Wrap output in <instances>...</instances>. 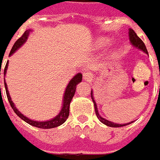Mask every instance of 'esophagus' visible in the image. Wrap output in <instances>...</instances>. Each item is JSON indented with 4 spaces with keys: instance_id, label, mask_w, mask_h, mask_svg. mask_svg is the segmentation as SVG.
<instances>
[{
    "instance_id": "obj_1",
    "label": "esophagus",
    "mask_w": 160,
    "mask_h": 160,
    "mask_svg": "<svg viewBox=\"0 0 160 160\" xmlns=\"http://www.w3.org/2000/svg\"><path fill=\"white\" fill-rule=\"evenodd\" d=\"M82 76H83V80L85 82H91V80H92V78H93L92 74L90 73V72H87V71L86 72H83Z\"/></svg>"
}]
</instances>
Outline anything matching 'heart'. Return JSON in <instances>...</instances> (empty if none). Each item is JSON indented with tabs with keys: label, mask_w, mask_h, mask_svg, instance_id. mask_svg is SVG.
Instances as JSON below:
<instances>
[{
	"label": "heart",
	"mask_w": 160,
	"mask_h": 160,
	"mask_svg": "<svg viewBox=\"0 0 160 160\" xmlns=\"http://www.w3.org/2000/svg\"><path fill=\"white\" fill-rule=\"evenodd\" d=\"M110 42H111V39H109L108 37H101L97 41L95 48L98 50H103L110 44Z\"/></svg>",
	"instance_id": "obj_1"
}]
</instances>
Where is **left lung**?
Segmentation results:
<instances>
[{"instance_id": "obj_1", "label": "left lung", "mask_w": 160, "mask_h": 160, "mask_svg": "<svg viewBox=\"0 0 160 160\" xmlns=\"http://www.w3.org/2000/svg\"><path fill=\"white\" fill-rule=\"evenodd\" d=\"M129 40H130V42L131 44L132 45L134 48H137L138 49L142 50L143 52L145 53L148 55V52H147V49H146V47H145V43L143 42V41L141 40L140 38L137 36V34L135 33V31L133 30L132 28H129ZM91 98H92V101H93V103H94V107H95V112H96V115L98 117V118L99 119V121L101 123H103V124L107 125V126H110V127H122V126H125V125H128V124H132L134 121H131L129 123H126V124H117V123H114V122H112V121H109L106 118H103L102 116L99 114L98 110V105H97V103L95 101L94 98V92L91 90Z\"/></svg>"}]
</instances>
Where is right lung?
<instances>
[{
	"label": "right lung",
	"instance_id": "right-lung-1",
	"mask_svg": "<svg viewBox=\"0 0 160 160\" xmlns=\"http://www.w3.org/2000/svg\"><path fill=\"white\" fill-rule=\"evenodd\" d=\"M32 32V29H28L24 32L22 37H20L18 40L15 42V44L13 46V48L11 49L10 53H9V57H11L15 51H17L22 46L25 42L28 40V37L29 36V33ZM8 61L7 62V64L5 66L4 69V85H5V89H6V93L8 102L10 103L11 107L14 110V112H15V114L19 117L20 118H22L23 121H25L26 123L28 124H30L32 126H35L37 128L41 129H51L57 127L59 125L62 124L65 122L69 114V104L70 102L73 98L75 92H76V89H77V85L79 82H82V75L81 73H78L77 75H75L72 79H70V81L66 86L65 91L63 94V98H62V109L60 110V112L57 114L56 117H54L53 118L47 121H36V120H32L30 118H27L26 116H24L22 113H21L18 109H16L15 103H13L12 99H11L10 95H9V91L8 90V85H7L6 81H5V76L7 74V70H8Z\"/></svg>",
	"mask_w": 160,
	"mask_h": 160
}]
</instances>
